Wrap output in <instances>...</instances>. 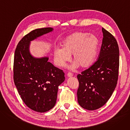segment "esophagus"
<instances>
[{"label": "esophagus", "instance_id": "34e87169", "mask_svg": "<svg viewBox=\"0 0 130 130\" xmlns=\"http://www.w3.org/2000/svg\"><path fill=\"white\" fill-rule=\"evenodd\" d=\"M67 76H68V77H72V76H73V74L71 73H68V74H67Z\"/></svg>", "mask_w": 130, "mask_h": 130}]
</instances>
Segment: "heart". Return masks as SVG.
Segmentation results:
<instances>
[{
  "label": "heart",
  "instance_id": "b5f03b06",
  "mask_svg": "<svg viewBox=\"0 0 130 130\" xmlns=\"http://www.w3.org/2000/svg\"><path fill=\"white\" fill-rule=\"evenodd\" d=\"M99 45V38L89 33L79 31L74 32L66 38L62 47H57L54 51L56 65L61 68L70 59L73 55L74 63L70 68L74 69L78 66L86 68L93 63Z\"/></svg>",
  "mask_w": 130,
  "mask_h": 130
}]
</instances>
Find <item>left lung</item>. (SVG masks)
I'll list each match as a JSON object with an SVG mask.
<instances>
[{
    "label": "left lung",
    "instance_id": "8db88e82",
    "mask_svg": "<svg viewBox=\"0 0 130 130\" xmlns=\"http://www.w3.org/2000/svg\"><path fill=\"white\" fill-rule=\"evenodd\" d=\"M103 40L99 57L93 65L77 75L79 86L78 102L88 110L102 107L116 87L119 65V51L113 36L102 28Z\"/></svg>",
    "mask_w": 130,
    "mask_h": 130
}]
</instances>
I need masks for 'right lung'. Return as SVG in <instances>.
Returning a JSON list of instances; mask_svg holds the SVG:
<instances>
[{
    "label": "right lung",
    "mask_w": 130,
    "mask_h": 130,
    "mask_svg": "<svg viewBox=\"0 0 130 130\" xmlns=\"http://www.w3.org/2000/svg\"><path fill=\"white\" fill-rule=\"evenodd\" d=\"M54 29H36L19 42L14 54V82L27 106L38 112H45L55 106L58 86L64 81V73L47 61L49 58H35L29 51L30 42Z\"/></svg>",
    "instance_id": "obj_1"
}]
</instances>
